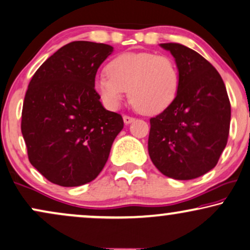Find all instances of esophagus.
I'll use <instances>...</instances> for the list:
<instances>
[{
  "label": "esophagus",
  "instance_id": "34e87169",
  "mask_svg": "<svg viewBox=\"0 0 250 250\" xmlns=\"http://www.w3.org/2000/svg\"><path fill=\"white\" fill-rule=\"evenodd\" d=\"M134 118H131V116H128V115H125L123 116V122L125 123V125H129V123L134 122Z\"/></svg>",
  "mask_w": 250,
  "mask_h": 250
}]
</instances>
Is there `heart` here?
Wrapping results in <instances>:
<instances>
[{"instance_id":"b5f03b06","label":"heart","mask_w":250,"mask_h":250,"mask_svg":"<svg viewBox=\"0 0 250 250\" xmlns=\"http://www.w3.org/2000/svg\"><path fill=\"white\" fill-rule=\"evenodd\" d=\"M106 72L96 78L93 86L110 109L121 105L128 90L131 104L144 114L163 112L178 96L179 69L166 55L123 53L107 64Z\"/></svg>"}]
</instances>
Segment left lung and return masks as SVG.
Returning <instances> with one entry per match:
<instances>
[{"label": "left lung", "mask_w": 250, "mask_h": 250, "mask_svg": "<svg viewBox=\"0 0 250 250\" xmlns=\"http://www.w3.org/2000/svg\"><path fill=\"white\" fill-rule=\"evenodd\" d=\"M175 59L180 74L175 100L150 119L148 154L164 175L191 180L217 165L227 144L230 104L219 72L181 43H160Z\"/></svg>", "instance_id": "obj_1"}]
</instances>
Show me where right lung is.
I'll use <instances>...</instances> for the list:
<instances>
[{"label":"right lung","instance_id":"obj_1","mask_svg":"<svg viewBox=\"0 0 250 250\" xmlns=\"http://www.w3.org/2000/svg\"><path fill=\"white\" fill-rule=\"evenodd\" d=\"M113 47L72 41L46 60L28 84L21 134L33 167L48 181L78 187L99 175L123 128L94 90L98 68Z\"/></svg>","mask_w":250,"mask_h":250}]
</instances>
